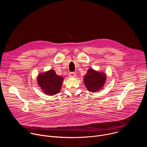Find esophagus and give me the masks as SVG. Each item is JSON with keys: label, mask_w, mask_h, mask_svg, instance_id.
<instances>
[{"label": "esophagus", "mask_w": 147, "mask_h": 147, "mask_svg": "<svg viewBox=\"0 0 147 147\" xmlns=\"http://www.w3.org/2000/svg\"><path fill=\"white\" fill-rule=\"evenodd\" d=\"M69 76L70 77H75L76 76V74L75 73L71 72V73H69Z\"/></svg>", "instance_id": "1"}]
</instances>
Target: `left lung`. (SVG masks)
Wrapping results in <instances>:
<instances>
[{
  "label": "left lung",
  "instance_id": "left-lung-1",
  "mask_svg": "<svg viewBox=\"0 0 147 147\" xmlns=\"http://www.w3.org/2000/svg\"><path fill=\"white\" fill-rule=\"evenodd\" d=\"M83 80L86 87L90 92H96L103 89L106 82L107 74L90 68L84 77Z\"/></svg>",
  "mask_w": 147,
  "mask_h": 147
}]
</instances>
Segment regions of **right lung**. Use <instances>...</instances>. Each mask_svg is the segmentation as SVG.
<instances>
[{"instance_id": "right-lung-1", "label": "right lung", "mask_w": 147, "mask_h": 147, "mask_svg": "<svg viewBox=\"0 0 147 147\" xmlns=\"http://www.w3.org/2000/svg\"><path fill=\"white\" fill-rule=\"evenodd\" d=\"M37 83L42 92L48 95H55L61 90L64 78L56 74L54 70L40 73L37 76Z\"/></svg>"}]
</instances>
